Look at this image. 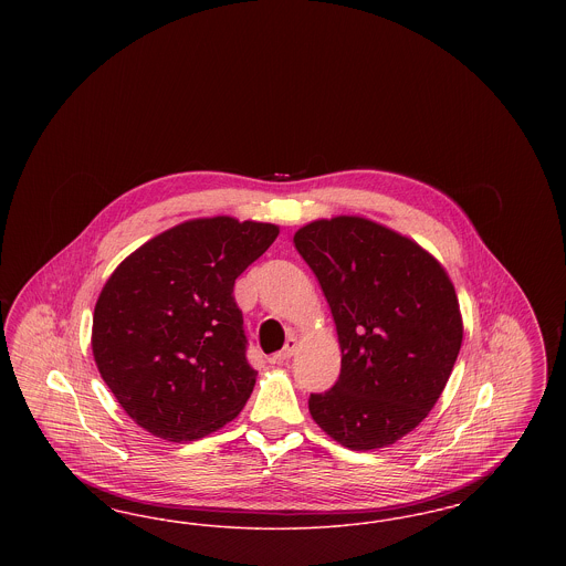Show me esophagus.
<instances>
[{
    "label": "esophagus",
    "instance_id": "1",
    "mask_svg": "<svg viewBox=\"0 0 566 566\" xmlns=\"http://www.w3.org/2000/svg\"><path fill=\"white\" fill-rule=\"evenodd\" d=\"M296 352V339L295 337H289L286 339V344H284V348L280 352H275L273 356H271V360L273 363H284V360H289V358H293Z\"/></svg>",
    "mask_w": 566,
    "mask_h": 566
}]
</instances>
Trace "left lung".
<instances>
[{
  "mask_svg": "<svg viewBox=\"0 0 566 566\" xmlns=\"http://www.w3.org/2000/svg\"><path fill=\"white\" fill-rule=\"evenodd\" d=\"M342 346V374L310 395L316 424L350 450L386 448L441 397L462 344L457 291L427 250L358 216L295 233Z\"/></svg>",
  "mask_w": 566,
  "mask_h": 566,
  "instance_id": "left-lung-1",
  "label": "left lung"
}]
</instances>
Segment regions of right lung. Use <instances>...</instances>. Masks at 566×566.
<instances>
[{"label":"right lung","mask_w":566,"mask_h":566,"mask_svg":"<svg viewBox=\"0 0 566 566\" xmlns=\"http://www.w3.org/2000/svg\"><path fill=\"white\" fill-rule=\"evenodd\" d=\"M277 227L229 216L182 222L109 275L93 314V356L120 407L167 441L231 422L254 388L235 280Z\"/></svg>","instance_id":"1"}]
</instances>
